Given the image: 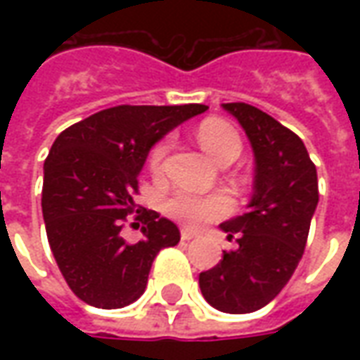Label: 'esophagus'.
<instances>
[{"label": "esophagus", "instance_id": "obj_1", "mask_svg": "<svg viewBox=\"0 0 360 360\" xmlns=\"http://www.w3.org/2000/svg\"><path fill=\"white\" fill-rule=\"evenodd\" d=\"M195 237H198V233L193 231V229H181V239H183V241H191V239H195Z\"/></svg>", "mask_w": 360, "mask_h": 360}]
</instances>
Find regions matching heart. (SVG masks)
<instances>
[{
    "label": "heart",
    "instance_id": "1",
    "mask_svg": "<svg viewBox=\"0 0 360 360\" xmlns=\"http://www.w3.org/2000/svg\"><path fill=\"white\" fill-rule=\"evenodd\" d=\"M196 139L200 142L208 154H210L219 164H229L241 152V136L227 121L218 117L204 119L196 129ZM169 150V141L156 142L148 152V169L150 173H162L165 156ZM165 210L173 219H177L185 226H200L204 221H214V219L226 216L231 210V200L226 195H191V193H175L167 200Z\"/></svg>",
    "mask_w": 360,
    "mask_h": 360
}]
</instances>
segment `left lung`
<instances>
[{
	"label": "left lung",
	"mask_w": 360,
	"mask_h": 360,
	"mask_svg": "<svg viewBox=\"0 0 360 360\" xmlns=\"http://www.w3.org/2000/svg\"><path fill=\"white\" fill-rule=\"evenodd\" d=\"M255 150V195L249 212L221 224L237 249L200 274L204 299L214 309L247 314L285 287L302 258L318 204L316 165L302 141L279 121L245 102L224 103Z\"/></svg>",
	"instance_id": "obj_1"
}]
</instances>
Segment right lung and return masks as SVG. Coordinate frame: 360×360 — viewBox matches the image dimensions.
Masks as SVG:
<instances>
[{
	"label": "right lung",
	"instance_id": "1",
	"mask_svg": "<svg viewBox=\"0 0 360 360\" xmlns=\"http://www.w3.org/2000/svg\"><path fill=\"white\" fill-rule=\"evenodd\" d=\"M206 110L202 103H123L67 127L51 144L44 162L46 233L59 271L81 301L96 309L131 304L144 293L158 252L179 243L173 221L136 210L133 198L152 144ZM133 213L143 224L139 242L124 237Z\"/></svg>",
	"mask_w": 360,
	"mask_h": 360
}]
</instances>
